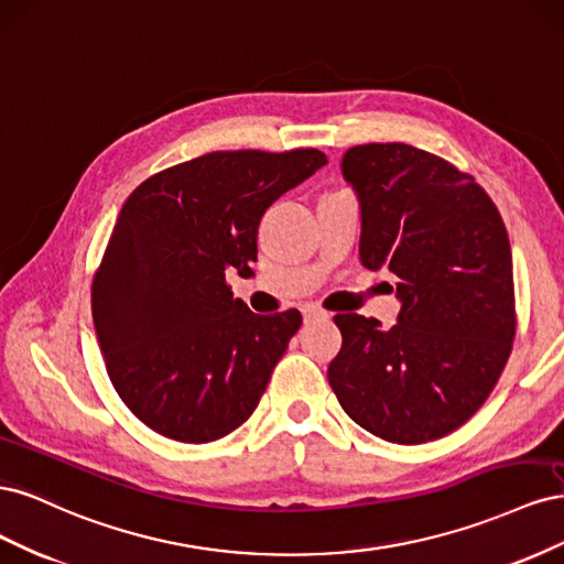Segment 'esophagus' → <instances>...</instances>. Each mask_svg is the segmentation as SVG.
<instances>
[{
  "instance_id": "obj_1",
  "label": "esophagus",
  "mask_w": 564,
  "mask_h": 564,
  "mask_svg": "<svg viewBox=\"0 0 564 564\" xmlns=\"http://www.w3.org/2000/svg\"><path fill=\"white\" fill-rule=\"evenodd\" d=\"M317 317H327V313H324L322 308H317V305H313V303L303 305V319H305V322L317 319Z\"/></svg>"
}]
</instances>
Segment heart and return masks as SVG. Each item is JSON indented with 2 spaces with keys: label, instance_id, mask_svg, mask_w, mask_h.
<instances>
[{
  "label": "heart",
  "instance_id": "obj_1",
  "mask_svg": "<svg viewBox=\"0 0 564 564\" xmlns=\"http://www.w3.org/2000/svg\"><path fill=\"white\" fill-rule=\"evenodd\" d=\"M338 191H344V187H338ZM329 193H334V191H329Z\"/></svg>",
  "mask_w": 564,
  "mask_h": 564
}]
</instances>
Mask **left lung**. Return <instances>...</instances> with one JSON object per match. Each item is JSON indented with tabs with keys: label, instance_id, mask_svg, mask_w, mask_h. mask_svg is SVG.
Listing matches in <instances>:
<instances>
[{
	"label": "left lung",
	"instance_id": "obj_1",
	"mask_svg": "<svg viewBox=\"0 0 564 564\" xmlns=\"http://www.w3.org/2000/svg\"><path fill=\"white\" fill-rule=\"evenodd\" d=\"M344 176L362 209L360 259L398 278L402 308L336 315L344 344L327 377L346 414L398 445L464 425L513 350V256L497 204L466 172L404 143L355 145Z\"/></svg>",
	"mask_w": 564,
	"mask_h": 564
}]
</instances>
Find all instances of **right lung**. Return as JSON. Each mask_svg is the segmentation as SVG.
Instances as JSON below:
<instances>
[{
  "mask_svg": "<svg viewBox=\"0 0 564 564\" xmlns=\"http://www.w3.org/2000/svg\"><path fill=\"white\" fill-rule=\"evenodd\" d=\"M324 152L216 150L145 178L124 202L91 284L117 395L148 429L202 445L253 414L299 311L256 315L226 275H249L268 207Z\"/></svg>",
  "mask_w": 564,
  "mask_h": 564,
  "instance_id": "right-lung-1",
  "label": "right lung"
}]
</instances>
